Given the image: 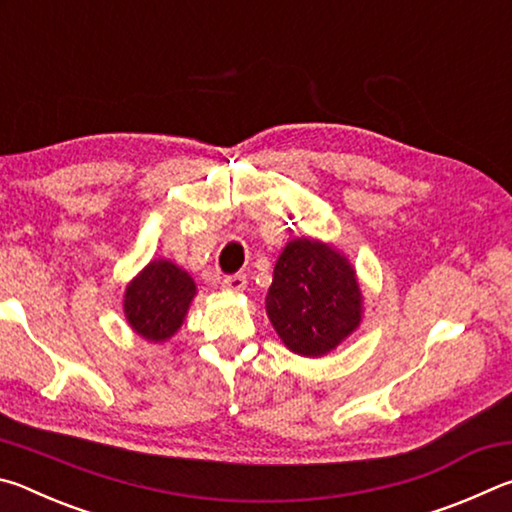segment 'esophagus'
<instances>
[{"mask_svg":"<svg viewBox=\"0 0 512 512\" xmlns=\"http://www.w3.org/2000/svg\"><path fill=\"white\" fill-rule=\"evenodd\" d=\"M221 287L225 291H244L246 287V275L244 273H235V275H225L221 280Z\"/></svg>","mask_w":512,"mask_h":512,"instance_id":"1","label":"esophagus"}]
</instances>
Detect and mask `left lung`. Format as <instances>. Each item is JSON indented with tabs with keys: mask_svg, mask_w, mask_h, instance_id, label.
Segmentation results:
<instances>
[{
	"mask_svg": "<svg viewBox=\"0 0 512 512\" xmlns=\"http://www.w3.org/2000/svg\"><path fill=\"white\" fill-rule=\"evenodd\" d=\"M266 314L291 352L323 357L361 320V291L348 259L320 241L296 239L282 250Z\"/></svg>",
	"mask_w": 512,
	"mask_h": 512,
	"instance_id": "obj_1",
	"label": "left lung"
}]
</instances>
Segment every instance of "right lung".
Returning <instances> with one entry per match:
<instances>
[{
    "label": "right lung",
    "instance_id": "add662e5",
    "mask_svg": "<svg viewBox=\"0 0 512 512\" xmlns=\"http://www.w3.org/2000/svg\"><path fill=\"white\" fill-rule=\"evenodd\" d=\"M196 284L189 273L167 259H155L128 284L124 311L146 341H164L183 325Z\"/></svg>",
    "mask_w": 512,
    "mask_h": 512
}]
</instances>
